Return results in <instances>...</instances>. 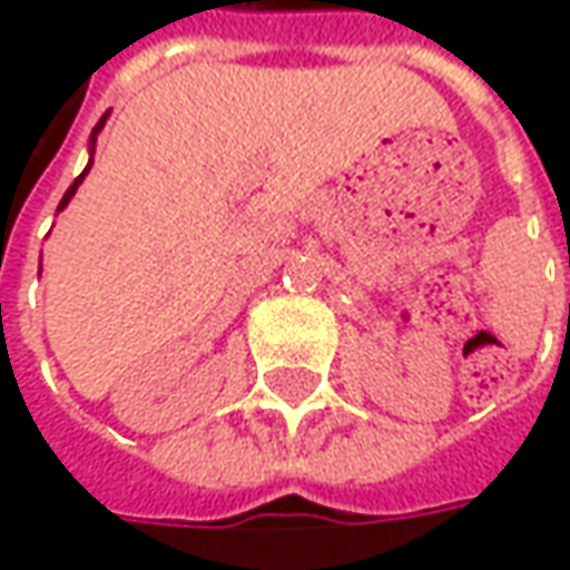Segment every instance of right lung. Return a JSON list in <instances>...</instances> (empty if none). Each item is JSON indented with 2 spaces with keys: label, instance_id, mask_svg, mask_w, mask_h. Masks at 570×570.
Segmentation results:
<instances>
[{
  "label": "right lung",
  "instance_id": "add662e5",
  "mask_svg": "<svg viewBox=\"0 0 570 570\" xmlns=\"http://www.w3.org/2000/svg\"><path fill=\"white\" fill-rule=\"evenodd\" d=\"M104 125H106V116L100 118V121H97V128L91 130V155H94V146H97V134H100V130H104ZM91 164H94V158H91V161H88V167H85V174H88V170H91ZM85 174L76 176V183H72V186L67 188V195H63V200H60V207H57V210H63V207H67L69 200H72V195H76V188L81 186V179H85Z\"/></svg>",
  "mask_w": 570,
  "mask_h": 570
}]
</instances>
